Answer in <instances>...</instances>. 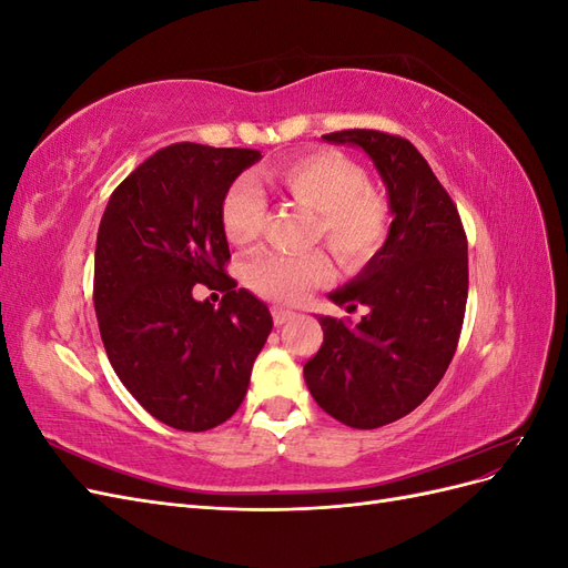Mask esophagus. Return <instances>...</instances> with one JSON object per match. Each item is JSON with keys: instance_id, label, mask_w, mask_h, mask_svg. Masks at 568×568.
<instances>
[{"instance_id": "34e87169", "label": "esophagus", "mask_w": 568, "mask_h": 568, "mask_svg": "<svg viewBox=\"0 0 568 568\" xmlns=\"http://www.w3.org/2000/svg\"><path fill=\"white\" fill-rule=\"evenodd\" d=\"M294 315H296V313L288 311V307H282V305H274V307H272V322L277 324V326L286 324Z\"/></svg>"}]
</instances>
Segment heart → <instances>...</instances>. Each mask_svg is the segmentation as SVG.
<instances>
[{
	"label": "heart",
	"instance_id": "1",
	"mask_svg": "<svg viewBox=\"0 0 568 568\" xmlns=\"http://www.w3.org/2000/svg\"><path fill=\"white\" fill-rule=\"evenodd\" d=\"M284 194L315 213L322 236L343 265L367 263L388 232L384 199L367 184L355 161L338 151H311L274 168ZM265 199L253 178H236L220 203V225L234 246H246L261 232ZM332 265L322 251L286 255L261 251L244 265V280L257 296L294 303L307 288L329 280Z\"/></svg>",
	"mask_w": 568,
	"mask_h": 568
}]
</instances>
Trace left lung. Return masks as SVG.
Here are the masks:
<instances>
[{
  "mask_svg": "<svg viewBox=\"0 0 568 568\" xmlns=\"http://www.w3.org/2000/svg\"><path fill=\"white\" fill-rule=\"evenodd\" d=\"M363 149L386 184L390 230L355 280L329 298L355 326L320 317L324 341L303 367L315 403L353 428H379L419 407L457 351L469 291L467 234L457 205L422 153L379 130L322 134Z\"/></svg>",
  "mask_w": 568,
  "mask_h": 568,
  "instance_id": "obj_1",
  "label": "left lung"
}]
</instances>
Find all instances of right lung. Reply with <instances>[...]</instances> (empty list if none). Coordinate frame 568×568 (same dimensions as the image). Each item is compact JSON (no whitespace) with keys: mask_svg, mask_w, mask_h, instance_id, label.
<instances>
[{"mask_svg":"<svg viewBox=\"0 0 568 568\" xmlns=\"http://www.w3.org/2000/svg\"><path fill=\"white\" fill-rule=\"evenodd\" d=\"M255 149L170 144L115 186L101 217L94 311L111 367L151 417L180 432L227 422L248 390L272 315L227 277L220 203ZM196 283L226 294L196 302Z\"/></svg>","mask_w":568,"mask_h":568,"instance_id":"obj_1","label":"right lung"}]
</instances>
